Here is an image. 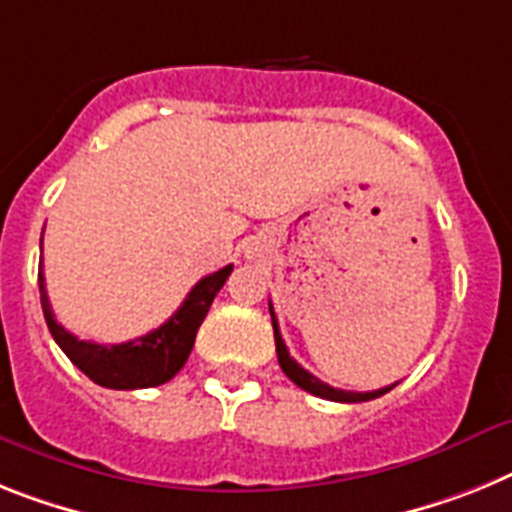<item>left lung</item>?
Here are the masks:
<instances>
[{"mask_svg": "<svg viewBox=\"0 0 512 512\" xmlns=\"http://www.w3.org/2000/svg\"><path fill=\"white\" fill-rule=\"evenodd\" d=\"M270 317H273V336H276L278 364H281V369H283V372H286V377H289V380L294 382V385H299V388H302V390H307V393L317 395V398H325V401L362 403V401H372V398H380V395H385V393H388V390H393V385H390V388L369 390V393H354V390L330 388L328 382L317 380L315 375H309V372L302 367V364H296L294 359H291L289 349H286V343H283V338H281V330H278V320H276V312H273V304H270Z\"/></svg>", "mask_w": 512, "mask_h": 512, "instance_id": "8db88e82", "label": "left lung"}]
</instances>
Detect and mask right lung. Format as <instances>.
Here are the masks:
<instances>
[{
	"mask_svg": "<svg viewBox=\"0 0 512 512\" xmlns=\"http://www.w3.org/2000/svg\"><path fill=\"white\" fill-rule=\"evenodd\" d=\"M231 270H234V265H226V268L205 276L203 281H197L182 302V307L176 309L161 328L150 330V333L135 338V341L111 343V346L80 341L54 320L49 294H46L44 268L38 270V289H41V307H44L46 325H49L54 341L59 343V349L70 356V362L101 388L137 390L163 385L184 367L192 346H195L197 328L203 325L210 304H213L218 291L223 289Z\"/></svg>",
	"mask_w": 512,
	"mask_h": 512,
	"instance_id": "obj_1",
	"label": "right lung"
}]
</instances>
